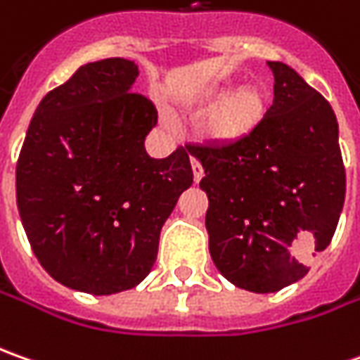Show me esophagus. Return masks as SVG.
Here are the masks:
<instances>
[{
    "label": "esophagus",
    "mask_w": 360,
    "mask_h": 360,
    "mask_svg": "<svg viewBox=\"0 0 360 360\" xmlns=\"http://www.w3.org/2000/svg\"><path fill=\"white\" fill-rule=\"evenodd\" d=\"M191 167H193V181H195V183H199L201 177H203V167H201V163H199L197 159H191Z\"/></svg>",
    "instance_id": "esophagus-1"
}]
</instances>
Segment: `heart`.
Listing matches in <instances>:
<instances>
[{"instance_id": "1", "label": "heart", "mask_w": 360, "mask_h": 360, "mask_svg": "<svg viewBox=\"0 0 360 360\" xmlns=\"http://www.w3.org/2000/svg\"><path fill=\"white\" fill-rule=\"evenodd\" d=\"M223 91L221 85H211L203 91V99H213ZM266 113V95L255 85L235 87L225 94L205 115L201 131L209 141L231 145L247 139Z\"/></svg>"}]
</instances>
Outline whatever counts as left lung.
Here are the masks:
<instances>
[{"instance_id":"8db88e82","label":"left lung","mask_w":360,"mask_h":360,"mask_svg":"<svg viewBox=\"0 0 360 360\" xmlns=\"http://www.w3.org/2000/svg\"><path fill=\"white\" fill-rule=\"evenodd\" d=\"M273 105L239 143L189 145L205 169V227L219 273L251 292H277L309 273L304 255L325 251L345 203V167L333 107L281 61Z\"/></svg>"}]
</instances>
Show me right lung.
<instances>
[{"instance_id": "right-lung-1", "label": "right lung", "mask_w": 360, "mask_h": 360, "mask_svg": "<svg viewBox=\"0 0 360 360\" xmlns=\"http://www.w3.org/2000/svg\"><path fill=\"white\" fill-rule=\"evenodd\" d=\"M135 61L81 65L33 113L15 169L18 209L45 271L89 295L133 289L153 269L159 233L193 183L189 147L145 151L157 125L133 94Z\"/></svg>"}]
</instances>
